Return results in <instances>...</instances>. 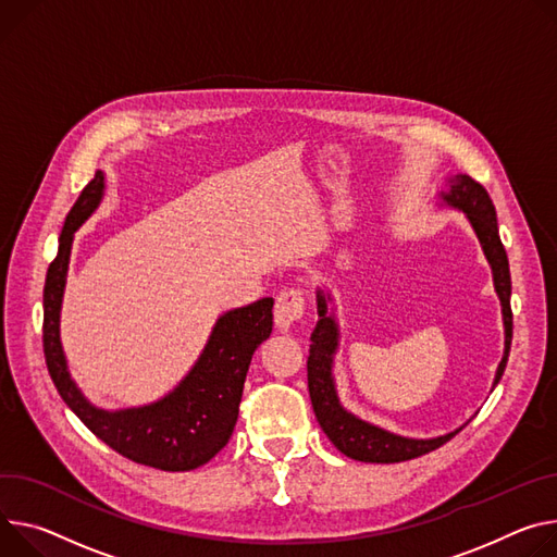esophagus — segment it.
<instances>
[{
	"label": "esophagus",
	"mask_w": 557,
	"mask_h": 557,
	"mask_svg": "<svg viewBox=\"0 0 557 557\" xmlns=\"http://www.w3.org/2000/svg\"><path fill=\"white\" fill-rule=\"evenodd\" d=\"M305 307H307L305 290L297 286L284 288L275 299V324L280 329H288L290 324L301 320V315H305Z\"/></svg>",
	"instance_id": "obj_1"
}]
</instances>
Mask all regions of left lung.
I'll use <instances>...</instances> for the list:
<instances>
[{
	"instance_id": "1",
	"label": "left lung",
	"mask_w": 557,
	"mask_h": 557,
	"mask_svg": "<svg viewBox=\"0 0 557 557\" xmlns=\"http://www.w3.org/2000/svg\"><path fill=\"white\" fill-rule=\"evenodd\" d=\"M450 190L444 197L450 207L460 209L471 220L480 244L484 248V256L493 269V282L495 290L502 301V315H504V358L495 373V384L499 382L504 369H507L511 339H513V311H511V273H509V258L507 250L502 246L499 233H497V220H495V207L486 193V188L475 182L469 175H455L448 180ZM329 297L324 293H318V313L320 320L315 324V331L311 333V352L307 360L309 371V395L315 418L322 426V431L329 435V440L335 444L339 453H344L350 460L360 462H377V465H393V462H407L413 458H420L424 453H431L446 444L450 437L458 435L462 429L453 431L442 437L433 440H411L393 435L384 429H377L373 424H367L358 420L356 416L346 413L339 407V399L335 395V384L331 377V362L333 352L337 348V329L333 318H329L326 311ZM493 384V386H495Z\"/></svg>"
}]
</instances>
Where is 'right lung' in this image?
<instances>
[{
	"label": "right lung",
	"instance_id": "add662e5",
	"mask_svg": "<svg viewBox=\"0 0 557 557\" xmlns=\"http://www.w3.org/2000/svg\"><path fill=\"white\" fill-rule=\"evenodd\" d=\"M104 175L97 171L66 215L58 256L44 284V358L69 409L124 458L160 471H193L207 465L233 435L244 380L256 348L273 331V297L222 315L193 371L164 399L141 409H95L73 384L60 344V307L73 233L97 209Z\"/></svg>",
	"mask_w": 557,
	"mask_h": 557
}]
</instances>
